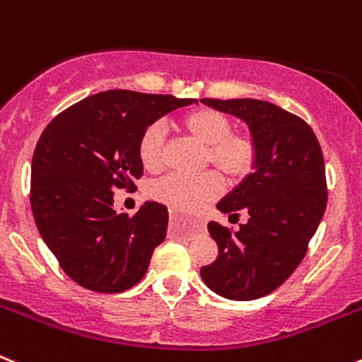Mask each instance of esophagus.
I'll return each instance as SVG.
<instances>
[{"label":"esophagus","instance_id":"esophagus-1","mask_svg":"<svg viewBox=\"0 0 362 362\" xmlns=\"http://www.w3.org/2000/svg\"><path fill=\"white\" fill-rule=\"evenodd\" d=\"M175 217H177V214H170V221H174ZM190 230H192V232H201V230H203V221L192 219L190 221Z\"/></svg>","mask_w":362,"mask_h":362}]
</instances>
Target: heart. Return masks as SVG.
<instances>
[{
	"label": "heart",
	"instance_id": "1",
	"mask_svg": "<svg viewBox=\"0 0 362 362\" xmlns=\"http://www.w3.org/2000/svg\"><path fill=\"white\" fill-rule=\"evenodd\" d=\"M181 127L194 139L206 145L204 165H214L230 183H239L254 172L259 146L248 132L232 130V121L223 112L209 107L194 108L181 117ZM166 129L150 123L137 141V158L143 168L158 172L165 161ZM223 192V179L209 170L199 175L168 174L150 185V197L175 210H197Z\"/></svg>",
	"mask_w": 362,
	"mask_h": 362
}]
</instances>
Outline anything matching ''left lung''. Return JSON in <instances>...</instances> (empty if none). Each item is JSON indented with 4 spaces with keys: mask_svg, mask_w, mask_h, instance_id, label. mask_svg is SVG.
Returning a JSON list of instances; mask_svg holds the SVG:
<instances>
[{
    "mask_svg": "<svg viewBox=\"0 0 362 362\" xmlns=\"http://www.w3.org/2000/svg\"><path fill=\"white\" fill-rule=\"evenodd\" d=\"M201 101L241 117L259 146L255 170L217 204L235 219L245 210L248 223L233 232L210 221L219 254L201 277L221 297L259 299L292 276L321 223L328 201L321 145L305 119L268 101Z\"/></svg>",
    "mask_w": 362,
    "mask_h": 362,
    "instance_id": "left-lung-1",
    "label": "left lung"
}]
</instances>
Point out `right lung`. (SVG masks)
<instances>
[{
    "label": "right lung",
    "instance_id": "add662e5",
    "mask_svg": "<svg viewBox=\"0 0 362 362\" xmlns=\"http://www.w3.org/2000/svg\"><path fill=\"white\" fill-rule=\"evenodd\" d=\"M196 99L107 90L57 114L32 156L30 206L37 230L66 276L86 290L132 288L165 241L168 210L145 201L116 212L114 190L143 175L137 141L150 123Z\"/></svg>",
    "mask_w": 362,
    "mask_h": 362
}]
</instances>
